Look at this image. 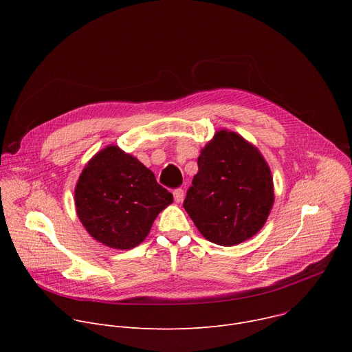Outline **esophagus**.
I'll return each mask as SVG.
<instances>
[{
	"instance_id": "esophagus-1",
	"label": "esophagus",
	"mask_w": 352,
	"mask_h": 352,
	"mask_svg": "<svg viewBox=\"0 0 352 352\" xmlns=\"http://www.w3.org/2000/svg\"><path fill=\"white\" fill-rule=\"evenodd\" d=\"M173 193H174V200H175V202H177V204H181L182 199H184V195H185V193H184V189L178 188V189H175Z\"/></svg>"
}]
</instances>
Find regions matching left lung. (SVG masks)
I'll return each mask as SVG.
<instances>
[{
	"instance_id": "obj_1",
	"label": "left lung",
	"mask_w": 352,
	"mask_h": 352,
	"mask_svg": "<svg viewBox=\"0 0 352 352\" xmlns=\"http://www.w3.org/2000/svg\"><path fill=\"white\" fill-rule=\"evenodd\" d=\"M197 167L184 208L200 234L232 246L259 232L274 202L272 173L259 150L223 129L202 148Z\"/></svg>"
}]
</instances>
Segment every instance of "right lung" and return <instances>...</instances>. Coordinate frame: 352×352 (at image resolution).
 Segmentation results:
<instances>
[{
	"label": "right lung",
	"mask_w": 352,
	"mask_h": 352,
	"mask_svg": "<svg viewBox=\"0 0 352 352\" xmlns=\"http://www.w3.org/2000/svg\"><path fill=\"white\" fill-rule=\"evenodd\" d=\"M173 193L118 146H107L86 164L76 188V213L86 231L114 249H132L150 232Z\"/></svg>",
	"instance_id": "1"
}]
</instances>
